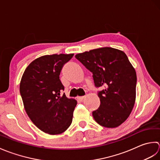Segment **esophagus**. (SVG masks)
<instances>
[{
    "mask_svg": "<svg viewBox=\"0 0 160 160\" xmlns=\"http://www.w3.org/2000/svg\"><path fill=\"white\" fill-rule=\"evenodd\" d=\"M85 98H86V97H85V96H82V97H77V99H79V101H81V102H82V101H83Z\"/></svg>",
    "mask_w": 160,
    "mask_h": 160,
    "instance_id": "1",
    "label": "esophagus"
}]
</instances>
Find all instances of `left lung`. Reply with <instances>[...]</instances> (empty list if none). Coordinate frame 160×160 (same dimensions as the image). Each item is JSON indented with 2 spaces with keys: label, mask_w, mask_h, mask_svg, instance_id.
I'll return each instance as SVG.
<instances>
[{
  "label": "left lung",
  "mask_w": 160,
  "mask_h": 160,
  "mask_svg": "<svg viewBox=\"0 0 160 160\" xmlns=\"http://www.w3.org/2000/svg\"><path fill=\"white\" fill-rule=\"evenodd\" d=\"M75 58L92 73L99 91L100 106L92 112L97 123L106 128H115L124 122L134 106L137 75L123 52L102 48L77 54Z\"/></svg>",
  "instance_id": "1"
}]
</instances>
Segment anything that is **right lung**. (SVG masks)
Listing matches in <instances>:
<instances>
[{
  "mask_svg": "<svg viewBox=\"0 0 160 160\" xmlns=\"http://www.w3.org/2000/svg\"><path fill=\"white\" fill-rule=\"evenodd\" d=\"M73 55L39 57L29 65L21 78L20 94L25 111L37 128L50 135L66 131L72 121L77 101L63 93L59 75Z\"/></svg>",
  "mask_w": 160,
  "mask_h": 160,
  "instance_id": "1",
  "label": "right lung"
}]
</instances>
